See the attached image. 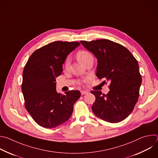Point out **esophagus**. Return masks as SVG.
<instances>
[{
  "instance_id": "1",
  "label": "esophagus",
  "mask_w": 158,
  "mask_h": 158,
  "mask_svg": "<svg viewBox=\"0 0 158 158\" xmlns=\"http://www.w3.org/2000/svg\"><path fill=\"white\" fill-rule=\"evenodd\" d=\"M81 95H84V94H87L88 92L87 91H84V90H82V91H81Z\"/></svg>"
}]
</instances>
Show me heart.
I'll return each mask as SVG.
<instances>
[{
  "mask_svg": "<svg viewBox=\"0 0 158 158\" xmlns=\"http://www.w3.org/2000/svg\"><path fill=\"white\" fill-rule=\"evenodd\" d=\"M92 57H93L92 55L88 51H80L77 54V59L78 61L82 64H83L86 60H87L89 58H91ZM69 64H70L69 59H67L65 62V67L66 69H67L69 67Z\"/></svg>",
  "mask_w": 158,
  "mask_h": 158,
  "instance_id": "1",
  "label": "heart"
}]
</instances>
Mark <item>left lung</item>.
<instances>
[{"label": "left lung", "mask_w": 158, "mask_h": 158, "mask_svg": "<svg viewBox=\"0 0 158 158\" xmlns=\"http://www.w3.org/2000/svg\"><path fill=\"white\" fill-rule=\"evenodd\" d=\"M80 42L98 59L97 77L110 82L107 94L91 91L96 97L93 112L108 123L124 120L131 113L139 98L142 78L137 60L125 47L113 41Z\"/></svg>", "instance_id": "left-lung-1"}]
</instances>
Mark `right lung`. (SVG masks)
<instances>
[{"label": "right lung", "mask_w": 158, "mask_h": 158, "mask_svg": "<svg viewBox=\"0 0 158 158\" xmlns=\"http://www.w3.org/2000/svg\"><path fill=\"white\" fill-rule=\"evenodd\" d=\"M80 46L77 42L56 41L36 50L22 74L25 106L34 120L46 128L57 127L71 118L79 91L57 93L56 78L62 72L67 56Z\"/></svg>", "instance_id": "add662e5"}]
</instances>
